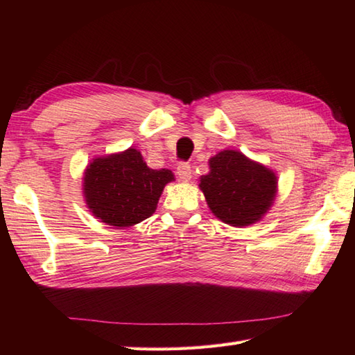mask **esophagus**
Segmentation results:
<instances>
[{"instance_id":"obj_1","label":"esophagus","mask_w":355,"mask_h":355,"mask_svg":"<svg viewBox=\"0 0 355 355\" xmlns=\"http://www.w3.org/2000/svg\"><path fill=\"white\" fill-rule=\"evenodd\" d=\"M177 175H178V178H180V180H182L183 183L191 182V178H192V169H191V164H187V163H180V164H178V168H177Z\"/></svg>"}]
</instances>
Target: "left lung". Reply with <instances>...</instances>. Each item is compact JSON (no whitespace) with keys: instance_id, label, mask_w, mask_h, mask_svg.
Instances as JSON below:
<instances>
[{"instance_id":"1","label":"left lung","mask_w":355,"mask_h":355,"mask_svg":"<svg viewBox=\"0 0 355 355\" xmlns=\"http://www.w3.org/2000/svg\"><path fill=\"white\" fill-rule=\"evenodd\" d=\"M209 173L200 189L212 214L233 227L261 221L277 195V175L241 150L224 149L209 158Z\"/></svg>"}]
</instances>
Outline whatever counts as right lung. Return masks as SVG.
Here are the masks:
<instances>
[{"mask_svg":"<svg viewBox=\"0 0 355 355\" xmlns=\"http://www.w3.org/2000/svg\"><path fill=\"white\" fill-rule=\"evenodd\" d=\"M172 171L150 169L139 149L96 157L84 171L82 193L89 212L114 229H126L155 212Z\"/></svg>","mask_w":355,"mask_h":355,"instance_id":"add662e5","label":"right lung"}]
</instances>
